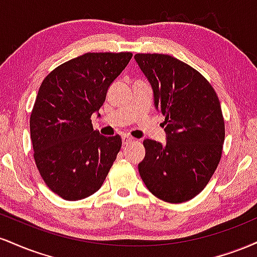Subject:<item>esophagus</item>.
<instances>
[{"mask_svg":"<svg viewBox=\"0 0 257 257\" xmlns=\"http://www.w3.org/2000/svg\"><path fill=\"white\" fill-rule=\"evenodd\" d=\"M122 141H123V145H128L129 143L134 141V138H132L131 135H128V134H123L122 135Z\"/></svg>","mask_w":257,"mask_h":257,"instance_id":"34e87169","label":"esophagus"}]
</instances>
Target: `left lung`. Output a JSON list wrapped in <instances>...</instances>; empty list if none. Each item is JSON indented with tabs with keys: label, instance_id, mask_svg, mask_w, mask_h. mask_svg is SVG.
<instances>
[{
	"label": "left lung",
	"instance_id": "1",
	"mask_svg": "<svg viewBox=\"0 0 257 257\" xmlns=\"http://www.w3.org/2000/svg\"><path fill=\"white\" fill-rule=\"evenodd\" d=\"M149 79L155 107L164 119L166 144L146 139L139 173L153 196L182 203L211 179L225 140V120L214 88L200 73L167 54H137Z\"/></svg>",
	"mask_w": 257,
	"mask_h": 257
}]
</instances>
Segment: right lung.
Listing matches in <instances>:
<instances>
[{"mask_svg": "<svg viewBox=\"0 0 257 257\" xmlns=\"http://www.w3.org/2000/svg\"><path fill=\"white\" fill-rule=\"evenodd\" d=\"M132 57L85 53L53 70L41 84L30 117L34 158L46 185L61 198H87L110 172L122 139L94 131L90 117Z\"/></svg>", "mask_w": 257, "mask_h": 257, "instance_id": "obj_1", "label": "right lung"}]
</instances>
